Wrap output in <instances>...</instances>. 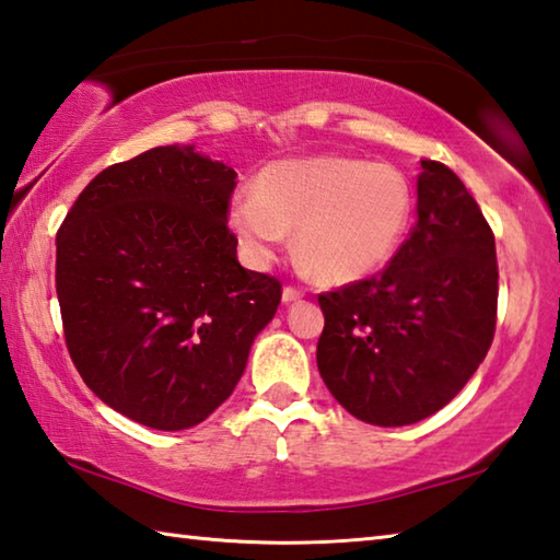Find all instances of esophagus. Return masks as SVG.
Returning a JSON list of instances; mask_svg holds the SVG:
<instances>
[{
    "label": "esophagus",
    "instance_id": "1",
    "mask_svg": "<svg viewBox=\"0 0 560 560\" xmlns=\"http://www.w3.org/2000/svg\"><path fill=\"white\" fill-rule=\"evenodd\" d=\"M300 298H302V290L300 288L288 285L285 290H282V302H285V305H290V302H298Z\"/></svg>",
    "mask_w": 560,
    "mask_h": 560
}]
</instances>
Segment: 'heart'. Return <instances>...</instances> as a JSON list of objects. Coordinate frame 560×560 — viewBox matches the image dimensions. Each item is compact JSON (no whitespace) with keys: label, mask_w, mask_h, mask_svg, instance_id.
<instances>
[{"label":"heart","mask_w":560,"mask_h":560,"mask_svg":"<svg viewBox=\"0 0 560 560\" xmlns=\"http://www.w3.org/2000/svg\"><path fill=\"white\" fill-rule=\"evenodd\" d=\"M413 191L390 164L349 156L272 162L258 172L253 194L233 196L229 223L255 265H268L295 229L300 260L335 285L384 268L404 243Z\"/></svg>","instance_id":"1"}]
</instances>
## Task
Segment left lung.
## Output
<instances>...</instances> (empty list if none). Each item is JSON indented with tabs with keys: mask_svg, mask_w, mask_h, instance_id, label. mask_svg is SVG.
Returning a JSON list of instances; mask_svg holds the SVG:
<instances>
[{
	"mask_svg": "<svg viewBox=\"0 0 560 560\" xmlns=\"http://www.w3.org/2000/svg\"><path fill=\"white\" fill-rule=\"evenodd\" d=\"M418 219L374 278L319 295L317 366L371 425L418 423L447 406L494 339V233L450 166L420 160Z\"/></svg>",
	"mask_w": 560,
	"mask_h": 560,
	"instance_id": "8db88e82",
	"label": "left lung"
}]
</instances>
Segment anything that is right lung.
Masks as SVG:
<instances>
[{
    "label": "right lung",
    "instance_id": "1",
    "mask_svg": "<svg viewBox=\"0 0 560 560\" xmlns=\"http://www.w3.org/2000/svg\"><path fill=\"white\" fill-rule=\"evenodd\" d=\"M235 172L186 147L103 170L56 233L66 347L85 386L154 430L209 418L238 384L282 285L229 231Z\"/></svg>",
    "mask_w": 560,
    "mask_h": 560
}]
</instances>
